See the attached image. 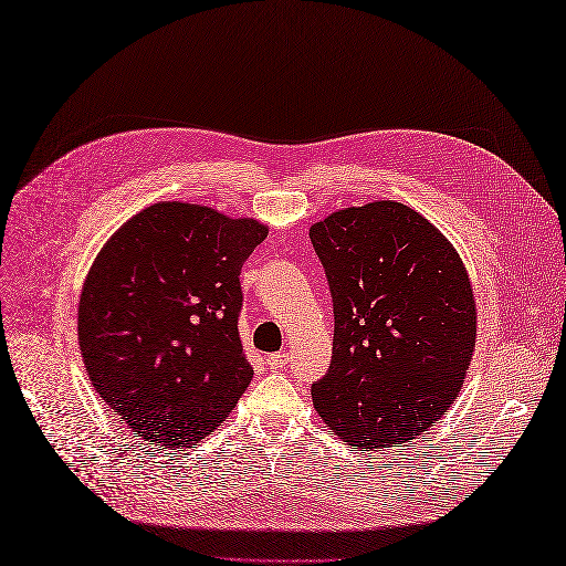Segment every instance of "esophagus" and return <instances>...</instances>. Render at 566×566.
I'll return each instance as SVG.
<instances>
[{"instance_id":"34e87169","label":"esophagus","mask_w":566,"mask_h":566,"mask_svg":"<svg viewBox=\"0 0 566 566\" xmlns=\"http://www.w3.org/2000/svg\"><path fill=\"white\" fill-rule=\"evenodd\" d=\"M264 364H266L271 370H281V368H285V364H287V354H283V352L269 354V356L264 358Z\"/></svg>"}]
</instances>
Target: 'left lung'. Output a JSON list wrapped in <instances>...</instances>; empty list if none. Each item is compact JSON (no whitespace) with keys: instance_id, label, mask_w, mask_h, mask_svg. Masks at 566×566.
<instances>
[{"instance_id":"1","label":"left lung","mask_w":566,"mask_h":566,"mask_svg":"<svg viewBox=\"0 0 566 566\" xmlns=\"http://www.w3.org/2000/svg\"><path fill=\"white\" fill-rule=\"evenodd\" d=\"M333 297L331 368L312 387L323 422L358 449L427 432L465 382L474 295L458 252L401 202L347 208L310 231Z\"/></svg>"}]
</instances>
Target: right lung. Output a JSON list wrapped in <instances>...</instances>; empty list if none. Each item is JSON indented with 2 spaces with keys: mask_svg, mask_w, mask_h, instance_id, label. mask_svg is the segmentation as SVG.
Segmentation results:
<instances>
[{
  "mask_svg": "<svg viewBox=\"0 0 566 566\" xmlns=\"http://www.w3.org/2000/svg\"><path fill=\"white\" fill-rule=\"evenodd\" d=\"M254 219L156 202L113 233L84 281L77 335L94 389L132 432L196 447L252 380L238 316Z\"/></svg>",
  "mask_w": 566,
  "mask_h": 566,
  "instance_id": "obj_1",
  "label": "right lung"
}]
</instances>
